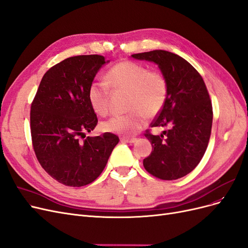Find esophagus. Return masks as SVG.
<instances>
[{
  "label": "esophagus",
  "mask_w": 248,
  "mask_h": 248,
  "mask_svg": "<svg viewBox=\"0 0 248 248\" xmlns=\"http://www.w3.org/2000/svg\"><path fill=\"white\" fill-rule=\"evenodd\" d=\"M121 141L124 142V143H134V142L137 141V139L132 138V137H122Z\"/></svg>",
  "instance_id": "34e87169"
}]
</instances>
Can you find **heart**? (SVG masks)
I'll use <instances>...</instances> for the list:
<instances>
[{"label":"heart","instance_id":"heart-1","mask_svg":"<svg viewBox=\"0 0 248 248\" xmlns=\"http://www.w3.org/2000/svg\"><path fill=\"white\" fill-rule=\"evenodd\" d=\"M106 81L115 91L129 92L125 115L111 117L102 123L104 132L131 136L141 130L145 118L157 115L165 106L169 86L158 71L149 70L141 63L123 61L106 72ZM106 83L93 81L87 87L86 98L97 114L106 115L110 108V90Z\"/></svg>","mask_w":248,"mask_h":248}]
</instances>
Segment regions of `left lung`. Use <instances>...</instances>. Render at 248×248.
Here are the masks:
<instances>
[{
    "instance_id": "left-lung-1",
    "label": "left lung",
    "mask_w": 248,
    "mask_h": 248,
    "mask_svg": "<svg viewBox=\"0 0 248 248\" xmlns=\"http://www.w3.org/2000/svg\"><path fill=\"white\" fill-rule=\"evenodd\" d=\"M132 58L155 62L169 86L165 106L151 127H166L161 135L146 131L153 151L143 159L145 170L163 180H175L190 173L208 146L212 105L202 76L179 55L153 50Z\"/></svg>"
}]
</instances>
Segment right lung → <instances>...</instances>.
<instances>
[{
  "label": "right lung",
  "mask_w": 248,
  "mask_h": 248,
  "mask_svg": "<svg viewBox=\"0 0 248 248\" xmlns=\"http://www.w3.org/2000/svg\"><path fill=\"white\" fill-rule=\"evenodd\" d=\"M108 62L98 54L62 61L44 74L31 103L36 156L43 169L65 186L79 187L97 179L119 141L111 133L85 138L98 124L86 98L87 87Z\"/></svg>",
  "instance_id": "obj_1"
}]
</instances>
